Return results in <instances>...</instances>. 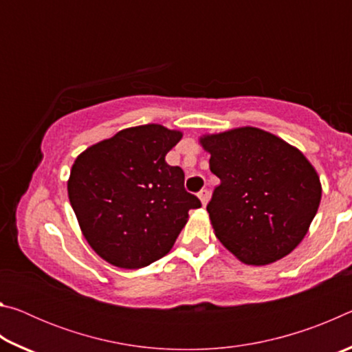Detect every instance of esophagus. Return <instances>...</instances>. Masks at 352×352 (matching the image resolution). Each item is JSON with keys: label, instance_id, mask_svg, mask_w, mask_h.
<instances>
[{"label": "esophagus", "instance_id": "esophagus-1", "mask_svg": "<svg viewBox=\"0 0 352 352\" xmlns=\"http://www.w3.org/2000/svg\"><path fill=\"white\" fill-rule=\"evenodd\" d=\"M199 199L201 200V205H206L208 204V199H210V190L208 189H201L199 192Z\"/></svg>", "mask_w": 352, "mask_h": 352}]
</instances>
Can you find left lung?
<instances>
[{
    "label": "left lung",
    "instance_id": "8db88e82",
    "mask_svg": "<svg viewBox=\"0 0 352 352\" xmlns=\"http://www.w3.org/2000/svg\"><path fill=\"white\" fill-rule=\"evenodd\" d=\"M200 142L220 178L206 206L217 239L250 265L287 256L320 206L314 166L298 148L256 127L208 135Z\"/></svg>",
    "mask_w": 352,
    "mask_h": 352
}]
</instances>
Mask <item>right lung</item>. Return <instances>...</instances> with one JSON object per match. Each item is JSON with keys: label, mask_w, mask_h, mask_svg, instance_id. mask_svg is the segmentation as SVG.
I'll return each mask as SVG.
<instances>
[{"label": "right lung", "mask_w": 352, "mask_h": 352, "mask_svg": "<svg viewBox=\"0 0 352 352\" xmlns=\"http://www.w3.org/2000/svg\"><path fill=\"white\" fill-rule=\"evenodd\" d=\"M182 133L160 124L132 127L76 158L69 204L100 258L141 269L163 258L200 200L184 189V172L166 163Z\"/></svg>", "instance_id": "1"}]
</instances>
